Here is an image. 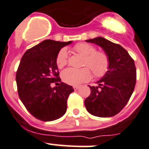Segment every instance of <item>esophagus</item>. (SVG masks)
I'll list each match as a JSON object with an SVG mask.
<instances>
[{
	"instance_id": "obj_1",
	"label": "esophagus",
	"mask_w": 149,
	"mask_h": 149,
	"mask_svg": "<svg viewBox=\"0 0 149 149\" xmlns=\"http://www.w3.org/2000/svg\"><path fill=\"white\" fill-rule=\"evenodd\" d=\"M79 86H73V89H74L75 90H78V89L79 88Z\"/></svg>"
}]
</instances>
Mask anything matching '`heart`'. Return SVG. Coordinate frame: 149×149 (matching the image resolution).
<instances>
[{
  "label": "heart",
  "instance_id": "heart-1",
  "mask_svg": "<svg viewBox=\"0 0 149 149\" xmlns=\"http://www.w3.org/2000/svg\"><path fill=\"white\" fill-rule=\"evenodd\" d=\"M74 51L84 56V66H87L93 71L94 76L101 77L107 73L109 68V58L106 53L96 51L93 45L88 43H79L74 47ZM56 65L62 68L68 63V54L65 49H62L57 54L56 59ZM89 68L81 69L68 68L62 73L64 82L70 85H79L89 81L92 74Z\"/></svg>",
  "mask_w": 149,
  "mask_h": 149
}]
</instances>
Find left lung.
Masks as SVG:
<instances>
[{
	"mask_svg": "<svg viewBox=\"0 0 149 149\" xmlns=\"http://www.w3.org/2000/svg\"><path fill=\"white\" fill-rule=\"evenodd\" d=\"M101 47L109 58L108 70L97 86H89L90 95L84 105L91 115L112 117L120 112L131 97L136 83V68L129 53L121 45L101 37L86 40Z\"/></svg>",
	"mask_w": 149,
	"mask_h": 149,
	"instance_id": "obj_1",
	"label": "left lung"
}]
</instances>
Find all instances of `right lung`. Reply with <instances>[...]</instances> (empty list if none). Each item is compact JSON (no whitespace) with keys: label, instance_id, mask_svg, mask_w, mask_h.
I'll list each match as a JSON object with an SVG mask.
<instances>
[{"label":"right lung","instance_id":"obj_1","mask_svg":"<svg viewBox=\"0 0 149 149\" xmlns=\"http://www.w3.org/2000/svg\"><path fill=\"white\" fill-rule=\"evenodd\" d=\"M71 42L45 40L27 50L22 57L16 74L18 95L39 120L52 121L66 112L68 96L74 90L61 82L56 59L61 48ZM51 83L58 86L51 88Z\"/></svg>","mask_w":149,"mask_h":149}]
</instances>
